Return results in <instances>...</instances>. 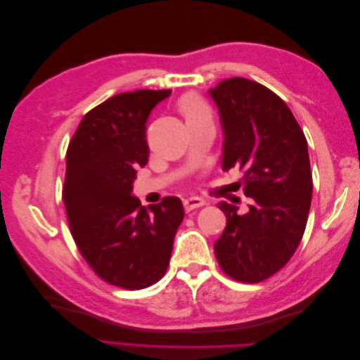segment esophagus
Listing matches in <instances>:
<instances>
[{
  "label": "esophagus",
  "mask_w": 360,
  "mask_h": 360,
  "mask_svg": "<svg viewBox=\"0 0 360 360\" xmlns=\"http://www.w3.org/2000/svg\"><path fill=\"white\" fill-rule=\"evenodd\" d=\"M204 204H205L204 200H201V198H198V197L186 198V200H184V202H183L184 210H186V212H192V210H195V209H198V207H202Z\"/></svg>",
  "instance_id": "34e87169"
}]
</instances>
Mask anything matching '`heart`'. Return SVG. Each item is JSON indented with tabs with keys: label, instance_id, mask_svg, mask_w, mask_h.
I'll list each match as a JSON object with an SVG mask.
<instances>
[{
	"label": "heart",
	"instance_id": "b5f03b06",
	"mask_svg": "<svg viewBox=\"0 0 360 360\" xmlns=\"http://www.w3.org/2000/svg\"><path fill=\"white\" fill-rule=\"evenodd\" d=\"M181 110L186 115V118H195V117H202L207 115V110L204 103L197 99V97H186L181 102Z\"/></svg>",
	"mask_w": 360,
	"mask_h": 360
}]
</instances>
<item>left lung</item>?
<instances>
[{"label": "left lung", "mask_w": 360, "mask_h": 360, "mask_svg": "<svg viewBox=\"0 0 360 360\" xmlns=\"http://www.w3.org/2000/svg\"><path fill=\"white\" fill-rule=\"evenodd\" d=\"M224 134L222 169L237 167L254 200L246 213L219 202L226 226L214 254L228 276L259 282L297 249L312 198L308 143L287 103L255 81L231 78L209 90Z\"/></svg>", "instance_id": "obj_1"}]
</instances>
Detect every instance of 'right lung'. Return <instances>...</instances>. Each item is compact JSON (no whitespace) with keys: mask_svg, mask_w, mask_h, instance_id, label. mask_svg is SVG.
Returning a JSON list of instances; mask_svg holds the SVG:
<instances>
[{"mask_svg":"<svg viewBox=\"0 0 360 360\" xmlns=\"http://www.w3.org/2000/svg\"><path fill=\"white\" fill-rule=\"evenodd\" d=\"M171 90L120 93L86 112L66 155L63 201L86 263L112 285L141 290L165 274L183 221L180 198L148 209L132 195L148 162L147 120Z\"/></svg>","mask_w":360,"mask_h":360,"instance_id":"right-lung-1","label":"right lung"}]
</instances>
